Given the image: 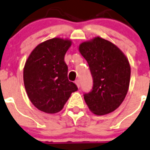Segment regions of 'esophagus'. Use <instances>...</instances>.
Segmentation results:
<instances>
[{
    "mask_svg": "<svg viewBox=\"0 0 150 150\" xmlns=\"http://www.w3.org/2000/svg\"><path fill=\"white\" fill-rule=\"evenodd\" d=\"M75 84H76V86H77L78 88L80 87V83H79V80H76V81H75Z\"/></svg>",
    "mask_w": 150,
    "mask_h": 150,
    "instance_id": "obj_1",
    "label": "esophagus"
}]
</instances>
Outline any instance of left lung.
I'll return each mask as SVG.
<instances>
[{
    "label": "left lung",
    "instance_id": "8db88e82",
    "mask_svg": "<svg viewBox=\"0 0 150 150\" xmlns=\"http://www.w3.org/2000/svg\"><path fill=\"white\" fill-rule=\"evenodd\" d=\"M93 79L92 91L84 94L86 104L98 115L110 113L125 99L130 81V64L119 47L109 41L96 37L79 45Z\"/></svg>",
    "mask_w": 150,
    "mask_h": 150
}]
</instances>
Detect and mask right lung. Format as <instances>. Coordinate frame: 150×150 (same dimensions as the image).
<instances>
[{"instance_id":"1","label":"right lung","mask_w":150,"mask_h":150,"mask_svg":"<svg viewBox=\"0 0 150 150\" xmlns=\"http://www.w3.org/2000/svg\"><path fill=\"white\" fill-rule=\"evenodd\" d=\"M71 41L54 38L39 44L27 59L24 68V84L29 99L38 109L54 114L63 109L75 83L68 79L64 54Z\"/></svg>"}]
</instances>
